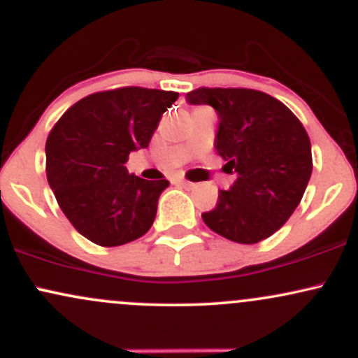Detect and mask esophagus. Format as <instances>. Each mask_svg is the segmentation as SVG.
Segmentation results:
<instances>
[{"label":"esophagus","mask_w":358,"mask_h":358,"mask_svg":"<svg viewBox=\"0 0 358 358\" xmlns=\"http://www.w3.org/2000/svg\"><path fill=\"white\" fill-rule=\"evenodd\" d=\"M175 182H176V183H178V185H182V187H188V188H190V187H193V183H190V182H187V180H183V178H176V180H175Z\"/></svg>","instance_id":"obj_1"}]
</instances>
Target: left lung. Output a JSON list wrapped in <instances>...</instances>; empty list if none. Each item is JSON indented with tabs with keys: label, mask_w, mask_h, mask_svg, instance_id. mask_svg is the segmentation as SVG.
Segmentation results:
<instances>
[{
	"label": "left lung",
	"mask_w": 358,
	"mask_h": 358,
	"mask_svg": "<svg viewBox=\"0 0 358 358\" xmlns=\"http://www.w3.org/2000/svg\"><path fill=\"white\" fill-rule=\"evenodd\" d=\"M188 104H208L219 116L215 150L237 178L202 213L208 229L239 244L279 231L296 210L310 182L311 143L299 119L269 94L254 89L200 87Z\"/></svg>",
	"instance_id": "8db88e82"
}]
</instances>
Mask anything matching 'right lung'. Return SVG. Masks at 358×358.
Listing matches in <instances>:
<instances>
[{"instance_id":"add662e5","label":"right lung","mask_w":358,"mask_h":358,"mask_svg":"<svg viewBox=\"0 0 358 358\" xmlns=\"http://www.w3.org/2000/svg\"><path fill=\"white\" fill-rule=\"evenodd\" d=\"M178 92L121 87L90 94L65 110L47 138V180L62 212L85 239L116 248L150 231L168 180H143L124 166L150 145Z\"/></svg>"}]
</instances>
